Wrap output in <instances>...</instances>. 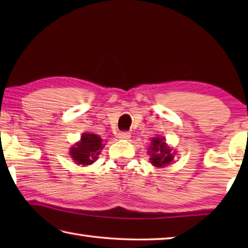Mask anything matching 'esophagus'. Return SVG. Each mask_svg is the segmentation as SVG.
<instances>
[{
    "instance_id": "1",
    "label": "esophagus",
    "mask_w": 248,
    "mask_h": 248,
    "mask_svg": "<svg viewBox=\"0 0 248 248\" xmlns=\"http://www.w3.org/2000/svg\"><path fill=\"white\" fill-rule=\"evenodd\" d=\"M118 137L119 139H129L131 137V134H130L129 131H121L118 133Z\"/></svg>"
}]
</instances>
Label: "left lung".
I'll return each mask as SVG.
<instances>
[{
    "label": "left lung",
    "instance_id": "obj_1",
    "mask_svg": "<svg viewBox=\"0 0 248 248\" xmlns=\"http://www.w3.org/2000/svg\"><path fill=\"white\" fill-rule=\"evenodd\" d=\"M149 153L151 155V163H152L154 166L163 167L173 161L171 150L167 148L164 139L154 138L152 140V145H151Z\"/></svg>",
    "mask_w": 248,
    "mask_h": 248
}]
</instances>
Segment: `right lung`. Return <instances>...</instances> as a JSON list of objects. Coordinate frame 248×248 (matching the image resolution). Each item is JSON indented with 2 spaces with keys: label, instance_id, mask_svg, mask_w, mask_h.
I'll use <instances>...</instances> for the list:
<instances>
[{
  "label": "right lung",
  "instance_id": "obj_1",
  "mask_svg": "<svg viewBox=\"0 0 248 248\" xmlns=\"http://www.w3.org/2000/svg\"><path fill=\"white\" fill-rule=\"evenodd\" d=\"M102 139L93 133H83L81 141L74 148H71V156L78 164L89 165L95 162V159L103 149Z\"/></svg>",
  "mask_w": 248,
  "mask_h": 248
}]
</instances>
